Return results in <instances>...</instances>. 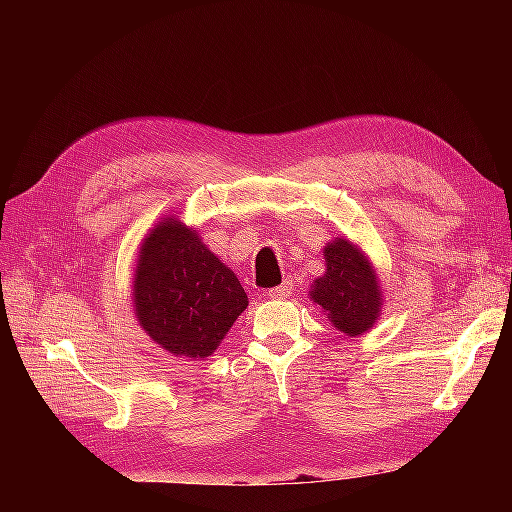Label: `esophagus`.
I'll list each match as a JSON object with an SVG mask.
<instances>
[{
	"instance_id": "1",
	"label": "esophagus",
	"mask_w": 512,
	"mask_h": 512,
	"mask_svg": "<svg viewBox=\"0 0 512 512\" xmlns=\"http://www.w3.org/2000/svg\"><path fill=\"white\" fill-rule=\"evenodd\" d=\"M290 292H292V282H284V284H280V286L269 288L267 297H269V299H286V297H290Z\"/></svg>"
}]
</instances>
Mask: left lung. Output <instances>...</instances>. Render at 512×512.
Here are the masks:
<instances>
[{
    "mask_svg": "<svg viewBox=\"0 0 512 512\" xmlns=\"http://www.w3.org/2000/svg\"><path fill=\"white\" fill-rule=\"evenodd\" d=\"M327 271L312 284L309 299L320 305L337 331L363 335L382 309V290L367 256L348 239L324 247Z\"/></svg>",
    "mask_w": 512,
    "mask_h": 512,
    "instance_id": "left-lung-1",
    "label": "left lung"
}]
</instances>
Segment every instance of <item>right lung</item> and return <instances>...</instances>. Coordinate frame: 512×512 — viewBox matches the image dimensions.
<instances>
[{
	"instance_id": "right-lung-1",
	"label": "right lung",
	"mask_w": 512,
	"mask_h": 512,
	"mask_svg": "<svg viewBox=\"0 0 512 512\" xmlns=\"http://www.w3.org/2000/svg\"><path fill=\"white\" fill-rule=\"evenodd\" d=\"M247 294L198 232L164 218L138 252L134 312L145 333L175 356L205 359L220 346Z\"/></svg>"
}]
</instances>
